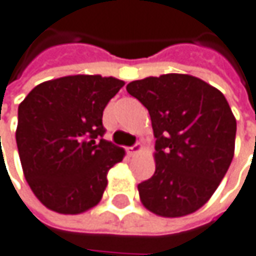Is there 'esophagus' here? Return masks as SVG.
Wrapping results in <instances>:
<instances>
[{
    "label": "esophagus",
    "instance_id": "1",
    "mask_svg": "<svg viewBox=\"0 0 256 256\" xmlns=\"http://www.w3.org/2000/svg\"><path fill=\"white\" fill-rule=\"evenodd\" d=\"M142 149H143V148H142V144H140V143H136L134 146H130V148H128L126 150H128V153L130 154V156H134V154L140 153Z\"/></svg>",
    "mask_w": 256,
    "mask_h": 256
}]
</instances>
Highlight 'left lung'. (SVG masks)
<instances>
[{"label": "left lung", "mask_w": 256, "mask_h": 256, "mask_svg": "<svg viewBox=\"0 0 256 256\" xmlns=\"http://www.w3.org/2000/svg\"><path fill=\"white\" fill-rule=\"evenodd\" d=\"M149 110L156 170L138 186L140 200L164 218L194 214L218 189L235 152L236 120L225 96L189 74H163L128 84Z\"/></svg>", "instance_id": "left-lung-1"}]
</instances>
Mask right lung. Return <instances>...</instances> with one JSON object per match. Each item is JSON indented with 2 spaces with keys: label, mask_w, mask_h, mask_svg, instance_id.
I'll return each instance as SVG.
<instances>
[{
  "label": "right lung",
  "mask_w": 256,
  "mask_h": 256,
  "mask_svg": "<svg viewBox=\"0 0 256 256\" xmlns=\"http://www.w3.org/2000/svg\"><path fill=\"white\" fill-rule=\"evenodd\" d=\"M124 86L98 74L67 76L36 86L18 106L16 132L26 180L48 209L77 215L104 194L107 172L124 149L103 139V110Z\"/></svg>",
  "instance_id": "1"
}]
</instances>
